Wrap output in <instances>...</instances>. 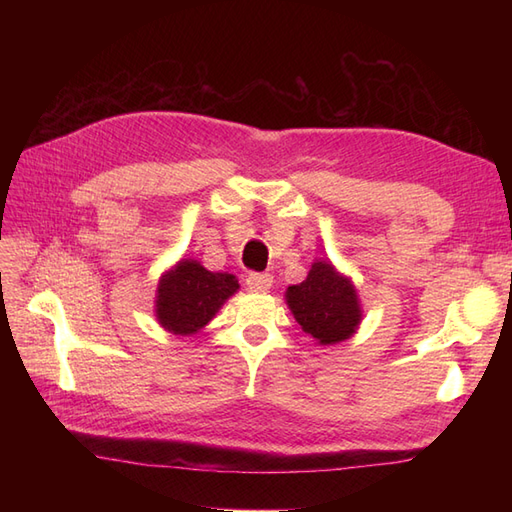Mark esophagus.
<instances>
[{
    "mask_svg": "<svg viewBox=\"0 0 512 512\" xmlns=\"http://www.w3.org/2000/svg\"><path fill=\"white\" fill-rule=\"evenodd\" d=\"M245 284L252 292H267L273 284V277L269 273H250L247 275Z\"/></svg>",
    "mask_w": 512,
    "mask_h": 512,
    "instance_id": "obj_1",
    "label": "esophagus"
}]
</instances>
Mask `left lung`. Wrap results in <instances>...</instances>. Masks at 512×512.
<instances>
[{
  "mask_svg": "<svg viewBox=\"0 0 512 512\" xmlns=\"http://www.w3.org/2000/svg\"><path fill=\"white\" fill-rule=\"evenodd\" d=\"M286 301L303 331L324 346L344 342L359 327L361 307L356 290L331 262H314L305 280L288 288Z\"/></svg>",
  "mask_w": 512,
  "mask_h": 512,
  "instance_id": "left-lung-1",
  "label": "left lung"
}]
</instances>
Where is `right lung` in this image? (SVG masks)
<instances>
[{
  "label": "right lung",
  "mask_w": 512,
  "mask_h": 512,
  "mask_svg": "<svg viewBox=\"0 0 512 512\" xmlns=\"http://www.w3.org/2000/svg\"><path fill=\"white\" fill-rule=\"evenodd\" d=\"M237 288L235 275L211 273L196 260H183L162 275L156 299L158 320L177 335H192L205 327Z\"/></svg>",
  "instance_id": "1"
}]
</instances>
